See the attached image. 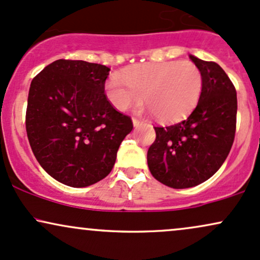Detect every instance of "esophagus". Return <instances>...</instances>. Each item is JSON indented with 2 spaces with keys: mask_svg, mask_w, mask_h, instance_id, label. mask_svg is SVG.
Instances as JSON below:
<instances>
[{
  "mask_svg": "<svg viewBox=\"0 0 260 260\" xmlns=\"http://www.w3.org/2000/svg\"><path fill=\"white\" fill-rule=\"evenodd\" d=\"M132 122H133V126L136 127V128H138V127L140 126V124H142V123H140V121L137 120V118H133Z\"/></svg>",
  "mask_w": 260,
  "mask_h": 260,
  "instance_id": "1",
  "label": "esophagus"
}]
</instances>
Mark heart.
<instances>
[{
    "label": "heart",
    "mask_w": 260,
    "mask_h": 260,
    "mask_svg": "<svg viewBox=\"0 0 260 260\" xmlns=\"http://www.w3.org/2000/svg\"><path fill=\"white\" fill-rule=\"evenodd\" d=\"M111 76L105 94L118 111H126L143 100L159 121H178L194 109L203 89L201 71L189 61L136 64Z\"/></svg>",
    "instance_id": "b5f03b06"
}]
</instances>
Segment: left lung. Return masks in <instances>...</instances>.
Here are the masks:
<instances>
[{
  "label": "left lung",
  "mask_w": 260,
  "mask_h": 260,
  "mask_svg": "<svg viewBox=\"0 0 260 260\" xmlns=\"http://www.w3.org/2000/svg\"><path fill=\"white\" fill-rule=\"evenodd\" d=\"M201 71L203 89L193 112L168 127H155L148 166L165 186L183 189L209 180L221 168L236 132L237 95L225 71L215 62L189 55Z\"/></svg>",
  "instance_id": "obj_1"
}]
</instances>
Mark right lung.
<instances>
[{"instance_id":"obj_1","label":"right lung","mask_w":260,"mask_h":260,"mask_svg":"<svg viewBox=\"0 0 260 260\" xmlns=\"http://www.w3.org/2000/svg\"><path fill=\"white\" fill-rule=\"evenodd\" d=\"M110 68L57 59L31 80L25 127L32 153L45 171L70 187H88L115 165L132 120L105 95Z\"/></svg>"}]
</instances>
